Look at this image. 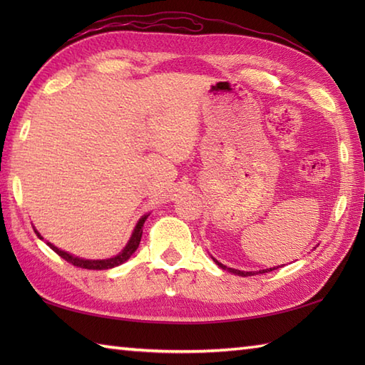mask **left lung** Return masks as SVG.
Returning a JSON list of instances; mask_svg holds the SVG:
<instances>
[{
    "mask_svg": "<svg viewBox=\"0 0 365 365\" xmlns=\"http://www.w3.org/2000/svg\"><path fill=\"white\" fill-rule=\"evenodd\" d=\"M216 263H218V267H221L222 269H226V267H224L222 265V263H220L218 260H215ZM229 271H230V273H234V274H238V276H252V274H255L254 273V271H240V269H234V268H227ZM271 269H274V268H269L268 271H271ZM268 271H265V269H263V271H259V273L262 274V273H268Z\"/></svg>",
    "mask_w": 365,
    "mask_h": 365,
    "instance_id": "8db88e82",
    "label": "left lung"
}]
</instances>
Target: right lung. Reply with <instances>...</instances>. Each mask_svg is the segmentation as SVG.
Wrapping results in <instances>:
<instances>
[{"label":"right lung","instance_id":"right-lung-1","mask_svg":"<svg viewBox=\"0 0 365 365\" xmlns=\"http://www.w3.org/2000/svg\"><path fill=\"white\" fill-rule=\"evenodd\" d=\"M145 220H147V215L143 216V218L138 221L136 227L133 230V235H131L128 245L125 246V250H123L120 254L115 255V257H111V259H105V260H84V259H80V257H75V255H72V254L58 250V247L53 246L51 243H46V245H48L51 250L59 255V257H63L68 263H72V265L76 267V268H86V269H108V268H114V267L120 265V263L127 262L130 259V255L138 250L139 242H141V237H143V226H144V221ZM34 232H36L38 238L43 240L41 237V234H38L36 229H34Z\"/></svg>","mask_w":365,"mask_h":365}]
</instances>
